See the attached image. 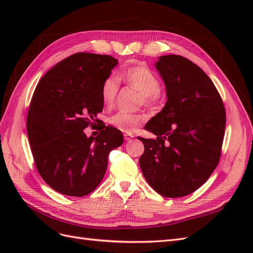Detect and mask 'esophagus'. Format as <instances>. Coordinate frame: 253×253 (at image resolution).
Returning a JSON list of instances; mask_svg holds the SVG:
<instances>
[{
	"label": "esophagus",
	"instance_id": "obj_1",
	"mask_svg": "<svg viewBox=\"0 0 253 253\" xmlns=\"http://www.w3.org/2000/svg\"><path fill=\"white\" fill-rule=\"evenodd\" d=\"M124 136H125V140L126 141H129V140H132L134 138V136L133 135H129V134H125Z\"/></svg>",
	"mask_w": 253,
	"mask_h": 253
}]
</instances>
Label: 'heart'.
<instances>
[{
    "instance_id": "1",
    "label": "heart",
    "mask_w": 253,
    "mask_h": 253,
    "mask_svg": "<svg viewBox=\"0 0 253 253\" xmlns=\"http://www.w3.org/2000/svg\"><path fill=\"white\" fill-rule=\"evenodd\" d=\"M120 80H124L129 85L138 89L145 104L154 103L160 97V82L157 75L144 64L128 66L118 75ZM119 90V82L115 76L106 77L101 86V98L105 105H111L116 99ZM144 121V116L139 114L119 112L110 118V124L122 132L132 133L136 127Z\"/></svg>"
}]
</instances>
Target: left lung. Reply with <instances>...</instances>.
<instances>
[{"label": "left lung", "instance_id": "left-lung-1", "mask_svg": "<svg viewBox=\"0 0 253 253\" xmlns=\"http://www.w3.org/2000/svg\"><path fill=\"white\" fill-rule=\"evenodd\" d=\"M168 100L144 128L156 139L139 138V158L149 185L165 197L194 192L210 177L219 162L226 113L211 79L192 61L177 55L158 58Z\"/></svg>", "mask_w": 253, "mask_h": 253}]
</instances>
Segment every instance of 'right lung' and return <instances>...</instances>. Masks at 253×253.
Returning a JSON list of instances; mask_svg holds the SVG:
<instances>
[{"label":"right lung","mask_w":253,"mask_h":253,"mask_svg":"<svg viewBox=\"0 0 253 253\" xmlns=\"http://www.w3.org/2000/svg\"><path fill=\"white\" fill-rule=\"evenodd\" d=\"M118 60L77 52L60 61L38 83L27 114V135L37 170L47 185L68 196H85L101 182L110 152L124 143L113 126L97 137L83 129L99 126L101 86Z\"/></svg>","instance_id":"1"}]
</instances>
